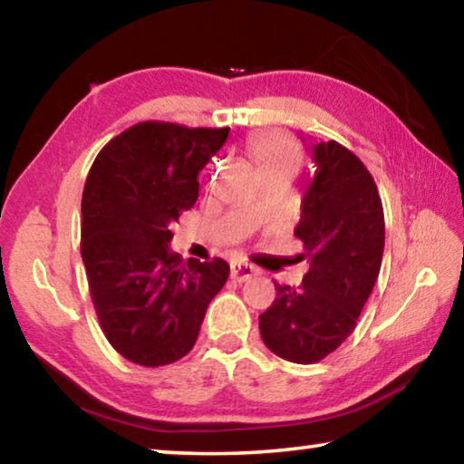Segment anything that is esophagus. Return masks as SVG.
Returning <instances> with one entry per match:
<instances>
[{
	"instance_id": "34e87169",
	"label": "esophagus",
	"mask_w": 464,
	"mask_h": 464,
	"mask_svg": "<svg viewBox=\"0 0 464 464\" xmlns=\"http://www.w3.org/2000/svg\"><path fill=\"white\" fill-rule=\"evenodd\" d=\"M251 276H256V268L246 262H231V278L235 282H247Z\"/></svg>"
}]
</instances>
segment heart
Wrapping results in <instances>:
<instances>
[{"instance_id":"obj_1","label":"heart","mask_w":464,"mask_h":464,"mask_svg":"<svg viewBox=\"0 0 464 464\" xmlns=\"http://www.w3.org/2000/svg\"><path fill=\"white\" fill-rule=\"evenodd\" d=\"M249 153L254 157L262 174L278 168H293L296 169L298 160V147L293 139L285 132L268 130V132H257L249 139Z\"/></svg>"}]
</instances>
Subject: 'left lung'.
<instances>
[{
    "label": "left lung",
    "instance_id": "1",
    "mask_svg": "<svg viewBox=\"0 0 464 464\" xmlns=\"http://www.w3.org/2000/svg\"><path fill=\"white\" fill-rule=\"evenodd\" d=\"M311 149L315 178L295 229L309 272L298 288L276 285V298L260 315L268 350L296 364L319 362L354 332L384 249L382 202L371 171L335 140Z\"/></svg>",
    "mask_w": 464,
    "mask_h": 464
}]
</instances>
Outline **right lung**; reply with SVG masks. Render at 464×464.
Instances as JSON below:
<instances>
[{"mask_svg": "<svg viewBox=\"0 0 464 464\" xmlns=\"http://www.w3.org/2000/svg\"><path fill=\"white\" fill-rule=\"evenodd\" d=\"M229 129L147 121L98 153L82 198V260L102 332L130 362L157 368L194 348L229 264L169 249L174 225L198 198V171Z\"/></svg>", "mask_w": 464, "mask_h": 464, "instance_id": "add662e5", "label": "right lung"}]
</instances>
